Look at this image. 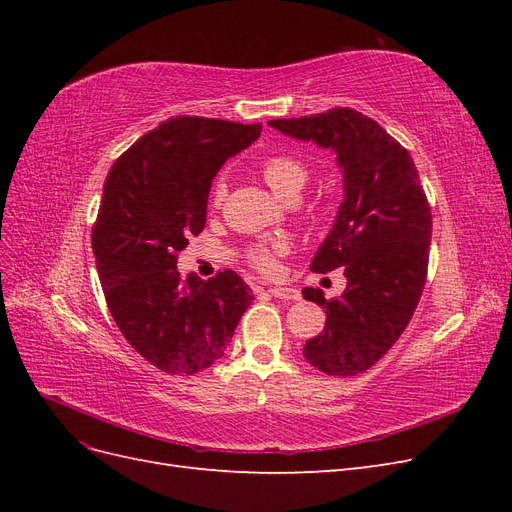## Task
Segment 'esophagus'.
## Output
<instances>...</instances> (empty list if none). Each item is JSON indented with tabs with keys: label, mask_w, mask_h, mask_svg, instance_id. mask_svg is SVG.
Wrapping results in <instances>:
<instances>
[{
	"label": "esophagus",
	"mask_w": 512,
	"mask_h": 512,
	"mask_svg": "<svg viewBox=\"0 0 512 512\" xmlns=\"http://www.w3.org/2000/svg\"><path fill=\"white\" fill-rule=\"evenodd\" d=\"M271 297L275 299H284V301H299L301 299V292L297 288H288V286H273L269 288Z\"/></svg>",
	"instance_id": "34e87169"
}]
</instances>
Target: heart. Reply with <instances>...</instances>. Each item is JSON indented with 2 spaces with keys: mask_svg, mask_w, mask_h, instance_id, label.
Wrapping results in <instances>:
<instances>
[{
  "mask_svg": "<svg viewBox=\"0 0 512 512\" xmlns=\"http://www.w3.org/2000/svg\"><path fill=\"white\" fill-rule=\"evenodd\" d=\"M260 175L275 196H280L284 200H297L309 179V168L303 160L294 156H271L260 164ZM224 196H226V183L218 181L213 185V192H211L213 207H220ZM284 250H286L284 243L256 245L254 250H250V260L260 271L273 273L277 269L275 256L282 254Z\"/></svg>",
  "mask_w": 512,
  "mask_h": 512,
  "instance_id": "1",
  "label": "heart"
}]
</instances>
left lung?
Returning <instances> with one entry per match:
<instances>
[{
	"label": "left lung",
	"instance_id": "1",
	"mask_svg": "<svg viewBox=\"0 0 512 512\" xmlns=\"http://www.w3.org/2000/svg\"><path fill=\"white\" fill-rule=\"evenodd\" d=\"M269 126L337 156L344 200L309 269H344L348 284L333 301L320 288H303L327 314L303 356L329 376L363 374L406 331L425 286L431 209L418 170L393 136L354 108Z\"/></svg>",
	"mask_w": 512,
	"mask_h": 512
}]
</instances>
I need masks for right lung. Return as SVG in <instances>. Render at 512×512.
<instances>
[{
	"mask_svg": "<svg viewBox=\"0 0 512 512\" xmlns=\"http://www.w3.org/2000/svg\"><path fill=\"white\" fill-rule=\"evenodd\" d=\"M260 132V123L170 117L108 170L91 235L104 299L130 346L170 376L220 361L254 299L228 269L183 280L177 254L207 224L213 177Z\"/></svg>",
	"mask_w": 512,
	"mask_h": 512,
	"instance_id": "obj_1",
	"label": "right lung"
}]
</instances>
